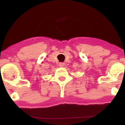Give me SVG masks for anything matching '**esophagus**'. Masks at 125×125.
Returning <instances> with one entry per match:
<instances>
[{
    "instance_id": "obj_1",
    "label": "esophagus",
    "mask_w": 125,
    "mask_h": 125,
    "mask_svg": "<svg viewBox=\"0 0 125 125\" xmlns=\"http://www.w3.org/2000/svg\"><path fill=\"white\" fill-rule=\"evenodd\" d=\"M59 66L63 67L64 65V63H62V62H61V63H59Z\"/></svg>"
}]
</instances>
